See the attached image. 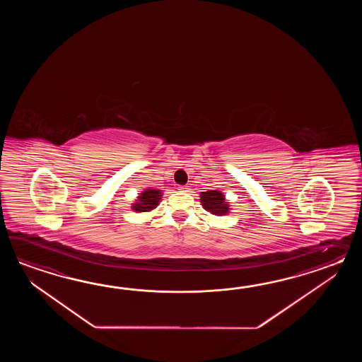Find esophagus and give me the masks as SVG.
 Here are the masks:
<instances>
[{
    "mask_svg": "<svg viewBox=\"0 0 362 362\" xmlns=\"http://www.w3.org/2000/svg\"><path fill=\"white\" fill-rule=\"evenodd\" d=\"M178 190L182 192H187L189 190H190V187H189V186H186V185H184V186H180V187H178Z\"/></svg>",
    "mask_w": 362,
    "mask_h": 362,
    "instance_id": "1",
    "label": "esophagus"
}]
</instances>
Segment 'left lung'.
<instances>
[{
  "label": "left lung",
  "instance_id": "1",
  "mask_svg": "<svg viewBox=\"0 0 362 362\" xmlns=\"http://www.w3.org/2000/svg\"><path fill=\"white\" fill-rule=\"evenodd\" d=\"M200 203L203 208L212 215L223 216L229 214V203L225 199L223 192L218 190H208L200 192Z\"/></svg>",
  "mask_w": 362,
  "mask_h": 362
}]
</instances>
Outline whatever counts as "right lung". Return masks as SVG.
Returning a JSON list of instances; mask_svg holds the SVG:
<instances>
[{"mask_svg":"<svg viewBox=\"0 0 362 362\" xmlns=\"http://www.w3.org/2000/svg\"><path fill=\"white\" fill-rule=\"evenodd\" d=\"M162 198V192L155 189H147L139 194V199L133 204V211L136 212H148L156 208Z\"/></svg>","mask_w":362,"mask_h":362,"instance_id":"add662e5","label":"right lung"}]
</instances>
